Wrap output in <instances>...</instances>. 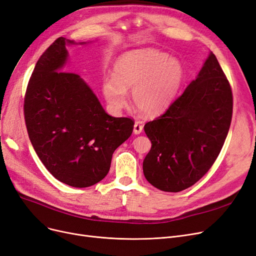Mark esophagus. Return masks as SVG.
Returning a JSON list of instances; mask_svg holds the SVG:
<instances>
[{
  "label": "esophagus",
  "instance_id": "obj_1",
  "mask_svg": "<svg viewBox=\"0 0 256 256\" xmlns=\"http://www.w3.org/2000/svg\"><path fill=\"white\" fill-rule=\"evenodd\" d=\"M142 130H144V126L141 122H135L134 124V134L135 135H139L142 133Z\"/></svg>",
  "mask_w": 256,
  "mask_h": 256
}]
</instances>
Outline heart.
Returning a JSON list of instances; mask_svg holds the SVG:
<instances>
[{
  "instance_id": "1",
  "label": "heart",
  "mask_w": 256,
  "mask_h": 256,
  "mask_svg": "<svg viewBox=\"0 0 256 256\" xmlns=\"http://www.w3.org/2000/svg\"><path fill=\"white\" fill-rule=\"evenodd\" d=\"M184 79L182 62L156 50H136L121 54L114 65V77L106 78L102 92L108 106L121 110L132 90L135 108L146 116H156L175 99Z\"/></svg>"
}]
</instances>
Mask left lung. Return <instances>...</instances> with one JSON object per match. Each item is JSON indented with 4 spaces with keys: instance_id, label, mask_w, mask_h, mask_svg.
<instances>
[{
    "instance_id": "1",
    "label": "left lung",
    "mask_w": 256,
    "mask_h": 256,
    "mask_svg": "<svg viewBox=\"0 0 256 256\" xmlns=\"http://www.w3.org/2000/svg\"><path fill=\"white\" fill-rule=\"evenodd\" d=\"M232 112L230 83L210 52L182 96L144 126L152 142L144 160L146 180L164 192H180L196 184L218 157Z\"/></svg>"
}]
</instances>
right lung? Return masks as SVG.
Returning a JSON list of instances; mask_svg holds the SVG:
<instances>
[{
    "instance_id": "right-lung-1",
    "label": "right lung",
    "mask_w": 256,
    "mask_h": 256,
    "mask_svg": "<svg viewBox=\"0 0 256 256\" xmlns=\"http://www.w3.org/2000/svg\"><path fill=\"white\" fill-rule=\"evenodd\" d=\"M60 36L38 60L27 85L24 117L38 157L59 182L86 188L110 171L112 153L132 135L134 120L106 112L79 74L63 72L68 58Z\"/></svg>"
}]
</instances>
